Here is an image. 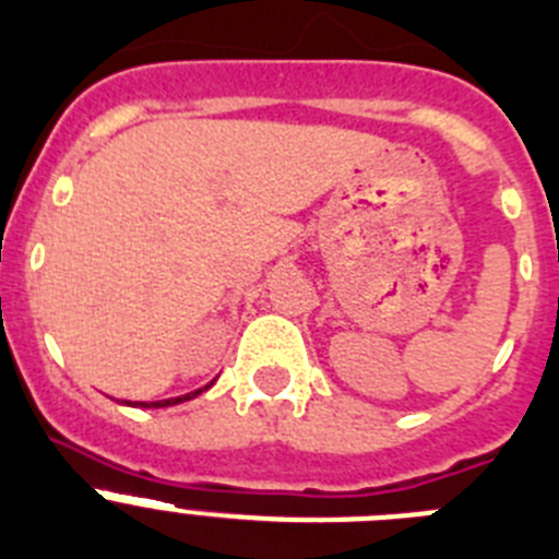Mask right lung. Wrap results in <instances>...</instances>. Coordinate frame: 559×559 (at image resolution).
<instances>
[{"instance_id":"1","label":"right lung","mask_w":559,"mask_h":559,"mask_svg":"<svg viewBox=\"0 0 559 559\" xmlns=\"http://www.w3.org/2000/svg\"><path fill=\"white\" fill-rule=\"evenodd\" d=\"M209 385H212V383H209ZM209 385H203V389H198V391H190V394H185V397L156 400V403H127V405H132V408H170V405H179V403H187V400L198 397V394H201V391H206Z\"/></svg>"}]
</instances>
